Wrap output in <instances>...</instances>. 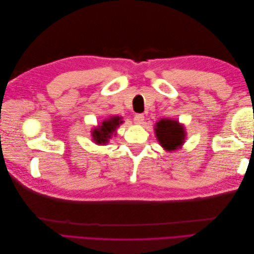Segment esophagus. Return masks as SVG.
<instances>
[{
  "mask_svg": "<svg viewBox=\"0 0 254 254\" xmlns=\"http://www.w3.org/2000/svg\"><path fill=\"white\" fill-rule=\"evenodd\" d=\"M133 120H134V122H135V124L142 125V124H144L145 117H144V114H135Z\"/></svg>",
  "mask_w": 254,
  "mask_h": 254,
  "instance_id": "34e87169",
  "label": "esophagus"
}]
</instances>
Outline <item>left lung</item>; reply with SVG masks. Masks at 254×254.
<instances>
[{
	"mask_svg": "<svg viewBox=\"0 0 254 254\" xmlns=\"http://www.w3.org/2000/svg\"><path fill=\"white\" fill-rule=\"evenodd\" d=\"M156 136L161 146L168 151L180 148L186 140V129L177 120L162 119L155 125Z\"/></svg>",
	"mask_w": 254,
	"mask_h": 254,
	"instance_id": "1",
	"label": "left lung"
}]
</instances>
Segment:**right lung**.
I'll return each instance as SVG.
<instances>
[{
    "instance_id": "1",
    "label": "right lung",
    "mask_w": 254,
    "mask_h": 254,
    "mask_svg": "<svg viewBox=\"0 0 254 254\" xmlns=\"http://www.w3.org/2000/svg\"><path fill=\"white\" fill-rule=\"evenodd\" d=\"M124 121H122V117H110L108 120H106L102 123V125L97 126L95 129L92 130V137L93 141L97 144L108 143L110 137L112 135H115V130L122 124Z\"/></svg>"
}]
</instances>
